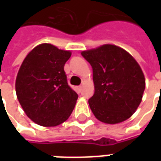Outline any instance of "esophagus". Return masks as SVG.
Here are the masks:
<instances>
[{
  "mask_svg": "<svg viewBox=\"0 0 161 161\" xmlns=\"http://www.w3.org/2000/svg\"><path fill=\"white\" fill-rule=\"evenodd\" d=\"M77 90L78 92H81V91H82V86H77Z\"/></svg>",
  "mask_w": 161,
  "mask_h": 161,
  "instance_id": "34e87169",
  "label": "esophagus"
}]
</instances>
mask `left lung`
I'll return each mask as SVG.
<instances>
[{
  "instance_id": "8db88e82",
  "label": "left lung",
  "mask_w": 161,
  "mask_h": 161,
  "mask_svg": "<svg viewBox=\"0 0 161 161\" xmlns=\"http://www.w3.org/2000/svg\"><path fill=\"white\" fill-rule=\"evenodd\" d=\"M81 54L93 70L95 92L89 105L96 118L108 124L129 118L141 103L145 90V77L138 63L128 52L114 45H103Z\"/></svg>"
}]
</instances>
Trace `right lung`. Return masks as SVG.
<instances>
[{"mask_svg": "<svg viewBox=\"0 0 161 161\" xmlns=\"http://www.w3.org/2000/svg\"><path fill=\"white\" fill-rule=\"evenodd\" d=\"M69 51L41 44L30 52L16 77L17 98L26 115L37 124L53 127L66 121L78 97L67 83L64 66Z\"/></svg>", "mask_w": 161, "mask_h": 161, "instance_id": "1", "label": "right lung"}]
</instances>
